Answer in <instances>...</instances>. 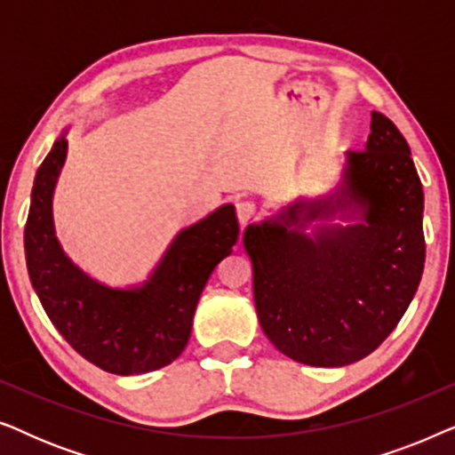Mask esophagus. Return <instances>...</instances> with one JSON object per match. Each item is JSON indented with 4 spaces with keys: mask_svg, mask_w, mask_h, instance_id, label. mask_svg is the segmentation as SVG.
I'll return each instance as SVG.
<instances>
[{
    "mask_svg": "<svg viewBox=\"0 0 455 455\" xmlns=\"http://www.w3.org/2000/svg\"><path fill=\"white\" fill-rule=\"evenodd\" d=\"M235 215H238L240 226H246V223H251L257 217V204L251 201L235 203Z\"/></svg>",
    "mask_w": 455,
    "mask_h": 455,
    "instance_id": "esophagus-1",
    "label": "esophagus"
}]
</instances>
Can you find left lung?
<instances>
[{
    "label": "left lung",
    "instance_id": "8db88e82",
    "mask_svg": "<svg viewBox=\"0 0 455 455\" xmlns=\"http://www.w3.org/2000/svg\"><path fill=\"white\" fill-rule=\"evenodd\" d=\"M425 195L395 124L372 111L364 151L347 153L344 184L319 201H296L248 226L252 291L273 346L310 366H346L394 331L425 269ZM338 210L363 224L299 229ZM295 229L291 230V226Z\"/></svg>",
    "mask_w": 455,
    "mask_h": 455
}]
</instances>
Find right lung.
Returning <instances> with one entry per match:
<instances>
[{
    "instance_id": "add662e5",
    "label": "right lung",
    "mask_w": 455,
    "mask_h": 455,
    "mask_svg": "<svg viewBox=\"0 0 455 455\" xmlns=\"http://www.w3.org/2000/svg\"><path fill=\"white\" fill-rule=\"evenodd\" d=\"M66 151L61 136L35 178L24 228L30 283L61 338L89 363L114 375L157 371L188 344L204 283L238 240L235 211L223 204L182 229L140 288H108L80 271L55 238L52 198Z\"/></svg>"
}]
</instances>
